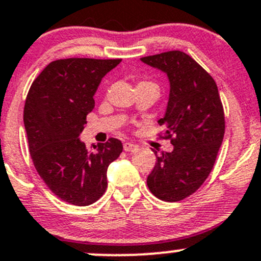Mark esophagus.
I'll return each instance as SVG.
<instances>
[{"label": "esophagus", "mask_w": 261, "mask_h": 261, "mask_svg": "<svg viewBox=\"0 0 261 261\" xmlns=\"http://www.w3.org/2000/svg\"><path fill=\"white\" fill-rule=\"evenodd\" d=\"M138 145L131 144V142H123V150L125 151H135V150H138Z\"/></svg>", "instance_id": "1"}]
</instances>
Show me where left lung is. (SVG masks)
<instances>
[{
	"instance_id": "obj_1",
	"label": "left lung",
	"mask_w": 261,
	"mask_h": 261,
	"mask_svg": "<svg viewBox=\"0 0 261 261\" xmlns=\"http://www.w3.org/2000/svg\"><path fill=\"white\" fill-rule=\"evenodd\" d=\"M166 73L170 96L161 138L170 139L171 152L156 156L147 186L158 199L175 202L194 194L207 179L225 134V116L214 79L182 51L141 59Z\"/></svg>"
}]
</instances>
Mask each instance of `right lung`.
<instances>
[{
	"label": "right lung",
	"mask_w": 261,
	"mask_h": 261,
	"mask_svg": "<svg viewBox=\"0 0 261 261\" xmlns=\"http://www.w3.org/2000/svg\"><path fill=\"white\" fill-rule=\"evenodd\" d=\"M121 60L52 61L27 94L23 122L30 155L43 182L68 204L87 206L108 188V167L122 152L120 140L87 147L79 136L95 108L94 95L106 73Z\"/></svg>",
	"instance_id": "right-lung-1"
}]
</instances>
